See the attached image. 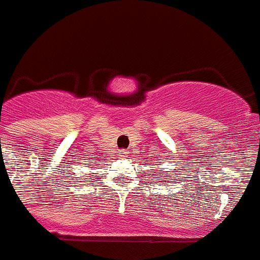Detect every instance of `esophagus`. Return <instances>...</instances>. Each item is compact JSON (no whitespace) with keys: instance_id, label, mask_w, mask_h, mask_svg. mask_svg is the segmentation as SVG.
Segmentation results:
<instances>
[{"instance_id":"esophagus-1","label":"esophagus","mask_w":260,"mask_h":260,"mask_svg":"<svg viewBox=\"0 0 260 260\" xmlns=\"http://www.w3.org/2000/svg\"><path fill=\"white\" fill-rule=\"evenodd\" d=\"M117 156H119V157H124V156H126V151H119L117 152Z\"/></svg>"}]
</instances>
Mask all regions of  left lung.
Returning a JSON list of instances; mask_svg holds the SVG:
<instances>
[{
  "label": "left lung",
  "instance_id": "1",
  "mask_svg": "<svg viewBox=\"0 0 260 260\" xmlns=\"http://www.w3.org/2000/svg\"><path fill=\"white\" fill-rule=\"evenodd\" d=\"M155 174H156V172H155ZM166 178H171V175H167ZM161 180H163V179H161ZM166 183H167V180H166Z\"/></svg>",
  "mask_w": 260,
  "mask_h": 260
}]
</instances>
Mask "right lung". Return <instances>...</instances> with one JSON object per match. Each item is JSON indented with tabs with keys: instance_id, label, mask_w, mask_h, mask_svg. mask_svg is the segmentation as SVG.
Instances as JSON below:
<instances>
[{
	"instance_id": "add662e5",
	"label": "right lung",
	"mask_w": 260,
	"mask_h": 260,
	"mask_svg": "<svg viewBox=\"0 0 260 260\" xmlns=\"http://www.w3.org/2000/svg\"><path fill=\"white\" fill-rule=\"evenodd\" d=\"M85 166H88V167H89V168H92V166H89V164H85ZM71 180H72V179H71Z\"/></svg>"
}]
</instances>
